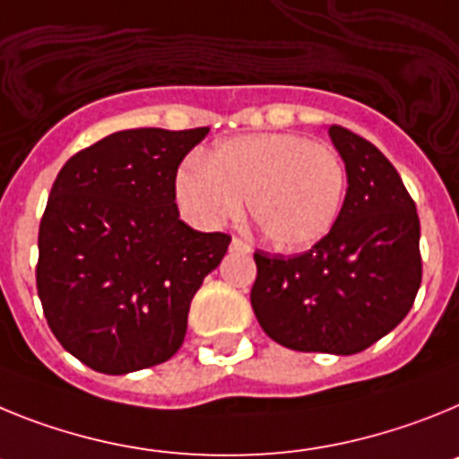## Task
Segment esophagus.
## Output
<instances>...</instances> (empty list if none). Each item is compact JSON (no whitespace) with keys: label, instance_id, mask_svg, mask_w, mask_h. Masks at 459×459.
<instances>
[{"label":"esophagus","instance_id":"34e87169","mask_svg":"<svg viewBox=\"0 0 459 459\" xmlns=\"http://www.w3.org/2000/svg\"><path fill=\"white\" fill-rule=\"evenodd\" d=\"M230 247H233V249H242V252H249V245H247L242 238H238V235H235L233 240H230Z\"/></svg>","mask_w":459,"mask_h":459}]
</instances>
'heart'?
Returning a JSON list of instances; mask_svg holds the SVG:
<instances>
[{"label":"heart","mask_w":459,"mask_h":459,"mask_svg":"<svg viewBox=\"0 0 459 459\" xmlns=\"http://www.w3.org/2000/svg\"><path fill=\"white\" fill-rule=\"evenodd\" d=\"M346 170L328 143L298 134H254L219 143L175 178L178 201L205 226L240 212L273 247L296 252L330 233L340 217Z\"/></svg>","instance_id":"b5f03b06"}]
</instances>
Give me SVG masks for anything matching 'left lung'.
I'll return each instance as SVG.
<instances>
[{"instance_id":"obj_1","label":"left lung","mask_w":459,"mask_h":459,"mask_svg":"<svg viewBox=\"0 0 459 459\" xmlns=\"http://www.w3.org/2000/svg\"><path fill=\"white\" fill-rule=\"evenodd\" d=\"M346 166L340 217L309 252L258 249L252 307L277 344L360 353L400 324L420 289V221L395 166L362 135L328 129Z\"/></svg>"}]
</instances>
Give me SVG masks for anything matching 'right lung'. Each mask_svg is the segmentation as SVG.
I'll use <instances>...</instances> for the list:
<instances>
[{"label":"right lung","instance_id":"1","mask_svg":"<svg viewBox=\"0 0 459 459\" xmlns=\"http://www.w3.org/2000/svg\"><path fill=\"white\" fill-rule=\"evenodd\" d=\"M126 129L64 163L39 226L37 289L59 344L101 374L161 365L185 342L189 305L230 245L186 226L182 159L207 135Z\"/></svg>","mask_w":459,"mask_h":459}]
</instances>
